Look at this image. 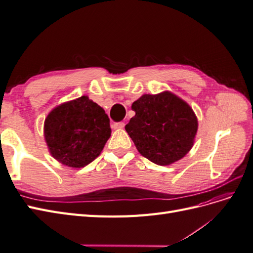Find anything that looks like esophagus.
Segmentation results:
<instances>
[{
    "mask_svg": "<svg viewBox=\"0 0 253 253\" xmlns=\"http://www.w3.org/2000/svg\"><path fill=\"white\" fill-rule=\"evenodd\" d=\"M113 127L114 128H124L125 127V122H115V124H113Z\"/></svg>",
    "mask_w": 253,
    "mask_h": 253,
    "instance_id": "obj_1",
    "label": "esophagus"
}]
</instances>
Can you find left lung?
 Wrapping results in <instances>:
<instances>
[{"mask_svg": "<svg viewBox=\"0 0 253 253\" xmlns=\"http://www.w3.org/2000/svg\"><path fill=\"white\" fill-rule=\"evenodd\" d=\"M126 131L140 154L159 166L171 165L191 150L197 132L193 110L170 91L142 95Z\"/></svg>", "mask_w": 253, "mask_h": 253, "instance_id": "left-lung-1", "label": "left lung"}]
</instances>
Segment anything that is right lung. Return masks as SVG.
I'll use <instances>...</instances> for the list:
<instances>
[{
	"label": "right lung",
	"instance_id": "add662e5",
	"mask_svg": "<svg viewBox=\"0 0 253 253\" xmlns=\"http://www.w3.org/2000/svg\"><path fill=\"white\" fill-rule=\"evenodd\" d=\"M44 136L53 158L64 166L82 168L99 156L110 138V119L101 106L82 96L48 114Z\"/></svg>",
	"mask_w": 253,
	"mask_h": 253
}]
</instances>
